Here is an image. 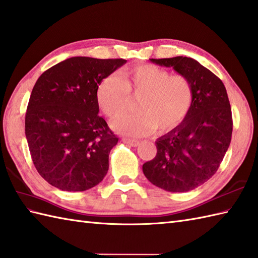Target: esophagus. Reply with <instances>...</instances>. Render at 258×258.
I'll list each match as a JSON object with an SVG mask.
<instances>
[{"mask_svg":"<svg viewBox=\"0 0 258 258\" xmlns=\"http://www.w3.org/2000/svg\"><path fill=\"white\" fill-rule=\"evenodd\" d=\"M123 143H125L127 145L131 146V147H138L139 146V141L135 140V139H129V138H123Z\"/></svg>","mask_w":258,"mask_h":258,"instance_id":"1","label":"esophagus"}]
</instances>
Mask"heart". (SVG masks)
<instances>
[{"label":"heart","mask_w":258,"mask_h":258,"mask_svg":"<svg viewBox=\"0 0 258 258\" xmlns=\"http://www.w3.org/2000/svg\"><path fill=\"white\" fill-rule=\"evenodd\" d=\"M131 97H140L139 112L122 115L112 127L120 134L143 137L156 129L166 134L180 127L191 110L194 91L186 77L154 64L125 69L120 78L110 75L97 88L99 106L112 119L130 108Z\"/></svg>","instance_id":"obj_1"}]
</instances>
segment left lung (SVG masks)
Wrapping results in <instances>:
<instances>
[{
  "mask_svg": "<svg viewBox=\"0 0 258 258\" xmlns=\"http://www.w3.org/2000/svg\"><path fill=\"white\" fill-rule=\"evenodd\" d=\"M150 61L186 77L194 101L185 122L157 139V155L145 162L143 171L167 191L192 190L215 175L230 145L233 119L227 91L218 77L191 57Z\"/></svg>",
  "mask_w": 258,
  "mask_h": 258,
  "instance_id": "obj_1",
  "label": "left lung"
}]
</instances>
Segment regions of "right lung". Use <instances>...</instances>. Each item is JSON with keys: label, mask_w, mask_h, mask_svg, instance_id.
I'll use <instances>...</instances> for the list:
<instances>
[{"label": "right lung", "mask_w": 258, "mask_h": 258, "mask_svg": "<svg viewBox=\"0 0 258 258\" xmlns=\"http://www.w3.org/2000/svg\"><path fill=\"white\" fill-rule=\"evenodd\" d=\"M127 60L73 56L41 75L31 92L25 137L36 170L66 191L101 181L118 138L99 113L97 88Z\"/></svg>", "instance_id": "right-lung-1"}]
</instances>
